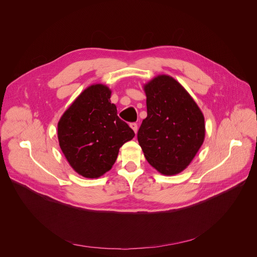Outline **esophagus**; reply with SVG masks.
Instances as JSON below:
<instances>
[{"label":"esophagus","instance_id":"esophagus-1","mask_svg":"<svg viewBox=\"0 0 257 257\" xmlns=\"http://www.w3.org/2000/svg\"><path fill=\"white\" fill-rule=\"evenodd\" d=\"M130 127L133 129V131H134L135 133H137L138 126H137V124H136V123H130Z\"/></svg>","mask_w":257,"mask_h":257}]
</instances>
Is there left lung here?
Wrapping results in <instances>:
<instances>
[{
    "instance_id": "8db88e82",
    "label": "left lung",
    "mask_w": 257,
    "mask_h": 257,
    "mask_svg": "<svg viewBox=\"0 0 257 257\" xmlns=\"http://www.w3.org/2000/svg\"><path fill=\"white\" fill-rule=\"evenodd\" d=\"M146 117L137 139L148 162L163 175L185 170L205 136L200 108L178 81L159 75L144 85Z\"/></svg>"
}]
</instances>
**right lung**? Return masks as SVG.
<instances>
[{"instance_id":"obj_1","label":"right lung","mask_w":257,"mask_h":257,"mask_svg":"<svg viewBox=\"0 0 257 257\" xmlns=\"http://www.w3.org/2000/svg\"><path fill=\"white\" fill-rule=\"evenodd\" d=\"M111 89L93 84L73 101L58 123L60 148L70 166L85 178L112 169L121 146L135 133L117 115Z\"/></svg>"}]
</instances>
